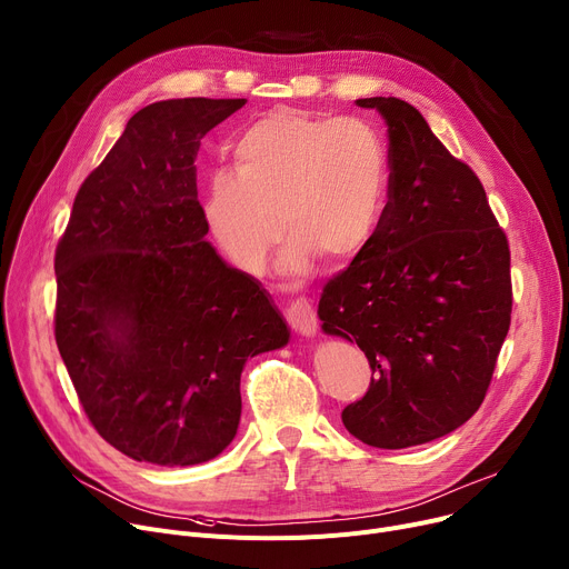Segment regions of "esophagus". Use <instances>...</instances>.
<instances>
[{"mask_svg": "<svg viewBox=\"0 0 569 569\" xmlns=\"http://www.w3.org/2000/svg\"><path fill=\"white\" fill-rule=\"evenodd\" d=\"M286 320L301 336H316V331H318L316 309L307 297H297L290 301V305L286 307Z\"/></svg>", "mask_w": 569, "mask_h": 569, "instance_id": "34e87169", "label": "esophagus"}]
</instances>
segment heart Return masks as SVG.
I'll list each match as a JSON object with an SVG mask.
<instances>
[{"label":"heart","instance_id":"obj_1","mask_svg":"<svg viewBox=\"0 0 569 569\" xmlns=\"http://www.w3.org/2000/svg\"><path fill=\"white\" fill-rule=\"evenodd\" d=\"M233 171L208 176L201 217L219 251L244 272H260L270 249L290 233L279 270L311 272L318 253L357 256L380 223L387 189V148L357 117H311L272 109L231 146Z\"/></svg>","mask_w":569,"mask_h":569}]
</instances>
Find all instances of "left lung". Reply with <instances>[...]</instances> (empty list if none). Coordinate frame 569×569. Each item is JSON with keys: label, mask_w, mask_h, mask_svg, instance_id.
Here are the masks:
<instances>
[{"label": "left lung", "mask_w": 569, "mask_h": 569, "mask_svg": "<svg viewBox=\"0 0 569 569\" xmlns=\"http://www.w3.org/2000/svg\"><path fill=\"white\" fill-rule=\"evenodd\" d=\"M357 104L387 123L389 203L350 268L325 286L318 318L372 368L343 426L396 450L458 430L485 400L510 327V249L478 176L419 109L400 98Z\"/></svg>", "instance_id": "left-lung-1"}]
</instances>
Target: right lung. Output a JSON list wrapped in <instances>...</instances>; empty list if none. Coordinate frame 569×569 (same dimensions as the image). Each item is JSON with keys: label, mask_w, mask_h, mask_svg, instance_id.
I'll use <instances>...</instances> for the list:
<instances>
[{"label": "right lung", "mask_w": 569, "mask_h": 569, "mask_svg": "<svg viewBox=\"0 0 569 569\" xmlns=\"http://www.w3.org/2000/svg\"><path fill=\"white\" fill-rule=\"evenodd\" d=\"M244 102L139 109L57 247L59 355L98 435L137 462L217 458L240 426L247 359L290 340L270 292L206 240L194 160Z\"/></svg>", "instance_id": "obj_1"}]
</instances>
